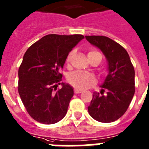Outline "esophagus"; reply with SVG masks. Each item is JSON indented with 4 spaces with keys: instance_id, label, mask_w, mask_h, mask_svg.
I'll return each instance as SVG.
<instances>
[{
    "instance_id": "1",
    "label": "esophagus",
    "mask_w": 149,
    "mask_h": 149,
    "mask_svg": "<svg viewBox=\"0 0 149 149\" xmlns=\"http://www.w3.org/2000/svg\"><path fill=\"white\" fill-rule=\"evenodd\" d=\"M74 94H80V93H81L82 92V90L74 88Z\"/></svg>"
}]
</instances>
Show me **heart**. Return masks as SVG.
<instances>
[{
  "label": "heart",
  "mask_w": 149,
  "mask_h": 149,
  "mask_svg": "<svg viewBox=\"0 0 149 149\" xmlns=\"http://www.w3.org/2000/svg\"><path fill=\"white\" fill-rule=\"evenodd\" d=\"M72 55H73L72 52L68 54L67 59H66L67 63L70 62ZM88 55L89 58H91L95 56H100V58H102L101 54L97 50L94 49L91 50L88 52ZM67 81L69 84L76 88H79V89H84V88H88L89 86L94 84L97 81L96 77L92 74L85 73V72H79V71L70 74L68 76Z\"/></svg>",
  "instance_id": "b5f03b06"
}]
</instances>
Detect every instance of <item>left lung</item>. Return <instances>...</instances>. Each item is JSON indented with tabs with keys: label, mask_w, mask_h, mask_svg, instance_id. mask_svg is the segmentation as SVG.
<instances>
[{
	"label": "left lung",
	"mask_w": 149,
	"mask_h": 149,
	"mask_svg": "<svg viewBox=\"0 0 149 149\" xmlns=\"http://www.w3.org/2000/svg\"><path fill=\"white\" fill-rule=\"evenodd\" d=\"M85 38L104 52L109 65V74L100 87V94H93L88 113L101 123L116 121L126 113L135 94L134 67L126 50L113 39L103 36Z\"/></svg>",
	"instance_id": "8db88e82"
}]
</instances>
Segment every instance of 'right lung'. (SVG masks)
Masks as SVG:
<instances>
[{
    "instance_id": "obj_1",
    "label": "right lung",
    "mask_w": 149,
    "mask_h": 149,
    "mask_svg": "<svg viewBox=\"0 0 149 149\" xmlns=\"http://www.w3.org/2000/svg\"><path fill=\"white\" fill-rule=\"evenodd\" d=\"M84 36L49 34L26 50L18 71V92L29 115L43 124H54L67 113L74 91L61 83L60 70L68 55Z\"/></svg>"
}]
</instances>
